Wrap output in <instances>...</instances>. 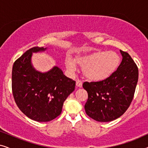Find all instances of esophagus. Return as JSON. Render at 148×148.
<instances>
[{
    "label": "esophagus",
    "mask_w": 148,
    "mask_h": 148,
    "mask_svg": "<svg viewBox=\"0 0 148 148\" xmlns=\"http://www.w3.org/2000/svg\"><path fill=\"white\" fill-rule=\"evenodd\" d=\"M83 83L81 80H77L76 81V86L78 88H82Z\"/></svg>",
    "instance_id": "obj_1"
}]
</instances>
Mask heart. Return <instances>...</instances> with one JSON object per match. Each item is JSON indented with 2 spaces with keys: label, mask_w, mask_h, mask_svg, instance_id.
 <instances>
[{
  "label": "heart",
  "mask_w": 148,
  "mask_h": 148,
  "mask_svg": "<svg viewBox=\"0 0 148 148\" xmlns=\"http://www.w3.org/2000/svg\"><path fill=\"white\" fill-rule=\"evenodd\" d=\"M77 63L82 67L85 77L94 82H100L110 77L119 68L120 56L114 51H94L75 56L74 61L70 57L65 59V66L71 72L76 70Z\"/></svg>",
  "instance_id": "1"
}]
</instances>
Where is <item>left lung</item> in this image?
<instances>
[{
    "mask_svg": "<svg viewBox=\"0 0 148 148\" xmlns=\"http://www.w3.org/2000/svg\"><path fill=\"white\" fill-rule=\"evenodd\" d=\"M122 62L110 77L98 82H84L88 94L85 110L99 122L118 119L130 106L138 81V68L131 56L120 50Z\"/></svg>",
    "mask_w": 148,
    "mask_h": 148,
    "instance_id": "1",
    "label": "left lung"
}]
</instances>
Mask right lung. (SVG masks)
<instances>
[{
    "label": "right lung",
    "instance_id": "add662e5",
    "mask_svg": "<svg viewBox=\"0 0 148 148\" xmlns=\"http://www.w3.org/2000/svg\"><path fill=\"white\" fill-rule=\"evenodd\" d=\"M47 48L34 47L14 62L12 90L17 106L24 114L38 122H48L59 116L64 100L75 90V82L58 66L40 72L32 62L33 53Z\"/></svg>",
    "mask_w": 148,
    "mask_h": 148
}]
</instances>
